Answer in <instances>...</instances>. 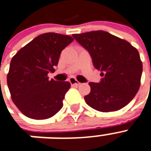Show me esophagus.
<instances>
[{"label":"esophagus","mask_w":151,"mask_h":151,"mask_svg":"<svg viewBox=\"0 0 151 151\" xmlns=\"http://www.w3.org/2000/svg\"><path fill=\"white\" fill-rule=\"evenodd\" d=\"M69 82H70V83L72 84V85H75V86H79V84H80V83L77 81L76 79H75V78H73V77L70 78Z\"/></svg>","instance_id":"1"}]
</instances>
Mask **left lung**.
Here are the masks:
<instances>
[{"label":"left lung","instance_id":"8db88e82","mask_svg":"<svg viewBox=\"0 0 151 151\" xmlns=\"http://www.w3.org/2000/svg\"><path fill=\"white\" fill-rule=\"evenodd\" d=\"M86 49L96 69L101 71L99 83H89L86 104L100 112L119 110L135 96L140 86L142 64L139 53L127 41L103 31L72 35Z\"/></svg>","mask_w":151,"mask_h":151}]
</instances>
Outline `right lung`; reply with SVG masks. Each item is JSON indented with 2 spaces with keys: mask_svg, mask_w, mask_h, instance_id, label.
Wrapping results in <instances>:
<instances>
[{
  "mask_svg": "<svg viewBox=\"0 0 151 151\" xmlns=\"http://www.w3.org/2000/svg\"><path fill=\"white\" fill-rule=\"evenodd\" d=\"M73 38L57 33L38 35L16 52L10 63L7 83L14 104L31 119L52 117L62 108L69 82L49 79L60 52Z\"/></svg>",
  "mask_w": 151,
  "mask_h": 151,
  "instance_id": "right-lung-1",
  "label": "right lung"
}]
</instances>
